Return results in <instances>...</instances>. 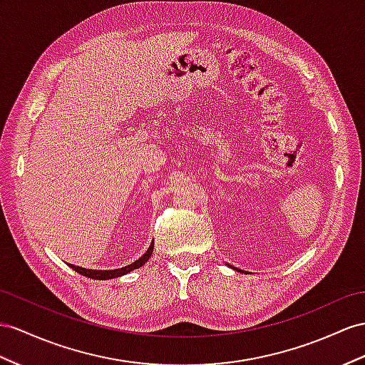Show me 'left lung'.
Wrapping results in <instances>:
<instances>
[{"label":"left lung","mask_w":365,"mask_h":365,"mask_svg":"<svg viewBox=\"0 0 365 365\" xmlns=\"http://www.w3.org/2000/svg\"><path fill=\"white\" fill-rule=\"evenodd\" d=\"M232 268H235V267H232ZM235 269H237V272H240V273H242V269H239V268H235Z\"/></svg>","instance_id":"obj_1"}]
</instances>
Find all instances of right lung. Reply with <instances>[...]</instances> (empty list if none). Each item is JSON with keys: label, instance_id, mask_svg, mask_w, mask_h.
<instances>
[{"label": "right lung", "instance_id": "right-lung-1", "mask_svg": "<svg viewBox=\"0 0 365 365\" xmlns=\"http://www.w3.org/2000/svg\"><path fill=\"white\" fill-rule=\"evenodd\" d=\"M153 250H154V242L151 245H149V248L146 250V253L137 259L135 262H133L128 267H123V268H117V269H88V268H81V267H77V265H72L69 264V267L72 269H76L77 273L86 276V277H91V279H97V280H106V279H112V277H118V276H123L129 272H133V269H137L140 267H143L145 262H148V259L151 257L153 255Z\"/></svg>", "mask_w": 365, "mask_h": 365}]
</instances>
